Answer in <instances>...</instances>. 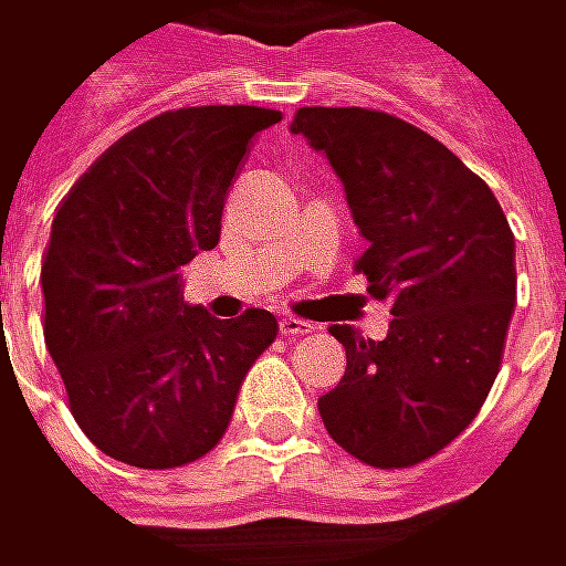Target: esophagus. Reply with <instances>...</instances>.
<instances>
[{
  "instance_id": "esophagus-1",
  "label": "esophagus",
  "mask_w": 566,
  "mask_h": 566,
  "mask_svg": "<svg viewBox=\"0 0 566 566\" xmlns=\"http://www.w3.org/2000/svg\"><path fill=\"white\" fill-rule=\"evenodd\" d=\"M312 325L308 322H302L296 315H286V318H280V334L283 337H302V334H308Z\"/></svg>"
}]
</instances>
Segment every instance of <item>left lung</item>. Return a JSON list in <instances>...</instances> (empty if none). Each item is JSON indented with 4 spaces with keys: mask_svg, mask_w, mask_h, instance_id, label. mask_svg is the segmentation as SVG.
Returning a JSON list of instances; mask_svg holds the SVG:
<instances>
[{
    "mask_svg": "<svg viewBox=\"0 0 566 566\" xmlns=\"http://www.w3.org/2000/svg\"><path fill=\"white\" fill-rule=\"evenodd\" d=\"M293 133L331 161L356 229V270L391 298L385 340L331 334L347 373L318 398L331 439L373 468H410L465 430L503 359L516 305L510 222L462 158L369 107H298Z\"/></svg>",
    "mask_w": 566,
    "mask_h": 566,
    "instance_id": "1",
    "label": "left lung"
}]
</instances>
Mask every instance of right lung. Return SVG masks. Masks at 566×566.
Segmentation results:
<instances>
[{
	"label": "right lung",
	"instance_id": "right-lung-1",
	"mask_svg": "<svg viewBox=\"0 0 566 566\" xmlns=\"http://www.w3.org/2000/svg\"><path fill=\"white\" fill-rule=\"evenodd\" d=\"M280 111L207 104L129 129L72 185L43 254V337L70 410L104 455L136 468L197 462L222 439L276 318H212L181 268L219 244L241 158Z\"/></svg>",
	"mask_w": 566,
	"mask_h": 566
}]
</instances>
